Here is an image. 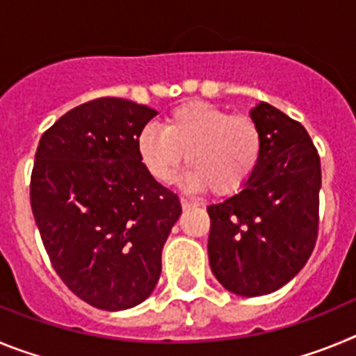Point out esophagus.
Wrapping results in <instances>:
<instances>
[{
	"instance_id": "obj_1",
	"label": "esophagus",
	"mask_w": 356,
	"mask_h": 356,
	"mask_svg": "<svg viewBox=\"0 0 356 356\" xmlns=\"http://www.w3.org/2000/svg\"><path fill=\"white\" fill-rule=\"evenodd\" d=\"M180 203H181V207H184V210H188V209H194V207H197L196 201L188 200V197H180Z\"/></svg>"
}]
</instances>
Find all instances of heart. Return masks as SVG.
I'll return each instance as SVG.
<instances>
[{
    "mask_svg": "<svg viewBox=\"0 0 356 356\" xmlns=\"http://www.w3.org/2000/svg\"><path fill=\"white\" fill-rule=\"evenodd\" d=\"M137 149L144 168L160 184H169L185 159L191 165L181 176L185 187L226 196L253 176L262 155V134L246 115L191 102L172 110L163 128L147 124Z\"/></svg>",
    "mask_w": 356,
    "mask_h": 356,
    "instance_id": "heart-1",
    "label": "heart"
}]
</instances>
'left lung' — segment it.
Segmentation results:
<instances>
[{
    "label": "left lung",
    "mask_w": 356,
    "mask_h": 356,
    "mask_svg": "<svg viewBox=\"0 0 356 356\" xmlns=\"http://www.w3.org/2000/svg\"><path fill=\"white\" fill-rule=\"evenodd\" d=\"M262 155L241 193L207 207L209 260L237 296H266L289 284L312 254L319 226L321 162L300 122L269 103L250 112Z\"/></svg>",
    "instance_id": "1"
}]
</instances>
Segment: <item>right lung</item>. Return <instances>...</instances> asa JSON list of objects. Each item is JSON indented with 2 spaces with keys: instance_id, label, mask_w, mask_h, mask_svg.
I'll return each instance as SVG.
<instances>
[{
  "instance_id": "obj_1",
  "label": "right lung",
  "mask_w": 356,
  "mask_h": 356,
  "mask_svg": "<svg viewBox=\"0 0 356 356\" xmlns=\"http://www.w3.org/2000/svg\"><path fill=\"white\" fill-rule=\"evenodd\" d=\"M156 110L99 97L40 137L30 201L53 269L80 300L108 312L156 287L180 200L144 168L139 134Z\"/></svg>"
}]
</instances>
